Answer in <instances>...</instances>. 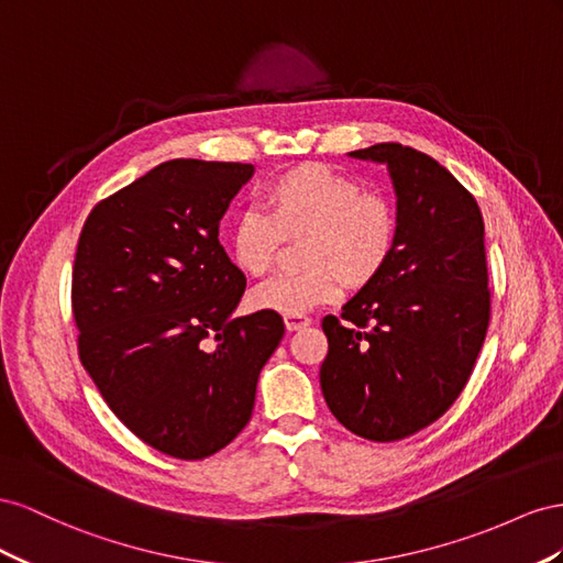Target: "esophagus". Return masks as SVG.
<instances>
[{
  "instance_id": "esophagus-1",
  "label": "esophagus",
  "mask_w": 563,
  "mask_h": 563,
  "mask_svg": "<svg viewBox=\"0 0 563 563\" xmlns=\"http://www.w3.org/2000/svg\"><path fill=\"white\" fill-rule=\"evenodd\" d=\"M311 325V318L309 316H285V328L290 332H297L301 328Z\"/></svg>"
}]
</instances>
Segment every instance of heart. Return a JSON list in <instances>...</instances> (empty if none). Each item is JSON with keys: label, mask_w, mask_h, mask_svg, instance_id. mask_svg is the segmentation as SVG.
Listing matches in <instances>:
<instances>
[{"label": "heart", "mask_w": 563, "mask_h": 563, "mask_svg": "<svg viewBox=\"0 0 563 563\" xmlns=\"http://www.w3.org/2000/svg\"><path fill=\"white\" fill-rule=\"evenodd\" d=\"M398 212L377 190L323 165L278 174L264 190V212L240 214L229 233L233 262L247 276L278 264L283 240H299V273L276 276L250 292L260 311L303 316L342 297L344 283L363 287L387 268L398 245Z\"/></svg>", "instance_id": "heart-1"}]
</instances>
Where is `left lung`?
Wrapping results in <instances>:
<instances>
[{
  "label": "left lung",
  "instance_id": "1",
  "mask_svg": "<svg viewBox=\"0 0 563 563\" xmlns=\"http://www.w3.org/2000/svg\"><path fill=\"white\" fill-rule=\"evenodd\" d=\"M387 165L398 245L379 276L323 318L320 389L332 415L389 443L437 422L467 384L490 320L484 217L437 159L400 143L349 153Z\"/></svg>",
  "mask_w": 563,
  "mask_h": 563
}]
</instances>
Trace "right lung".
I'll list each match as a JSON object with an SVG mask.
<instances>
[{"mask_svg": "<svg viewBox=\"0 0 563 563\" xmlns=\"http://www.w3.org/2000/svg\"><path fill=\"white\" fill-rule=\"evenodd\" d=\"M252 174L169 159L96 205L79 233V358L124 427L179 460L210 457L245 429L285 334L276 311L233 316L245 273L219 221Z\"/></svg>", "mask_w": 563, "mask_h": 563, "instance_id": "right-lung-1", "label": "right lung"}]
</instances>
